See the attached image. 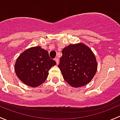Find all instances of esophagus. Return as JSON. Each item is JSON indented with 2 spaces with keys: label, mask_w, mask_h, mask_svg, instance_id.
Masks as SVG:
<instances>
[{
  "label": "esophagus",
  "mask_w": 120,
  "mask_h": 120,
  "mask_svg": "<svg viewBox=\"0 0 120 120\" xmlns=\"http://www.w3.org/2000/svg\"><path fill=\"white\" fill-rule=\"evenodd\" d=\"M54 60H55V62H56V64H58V63H59V59L58 58H55L54 59Z\"/></svg>",
  "instance_id": "obj_1"
}]
</instances>
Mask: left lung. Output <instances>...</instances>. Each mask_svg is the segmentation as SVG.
I'll return each mask as SVG.
<instances>
[{
	"label": "left lung",
	"instance_id": "1",
	"mask_svg": "<svg viewBox=\"0 0 120 120\" xmlns=\"http://www.w3.org/2000/svg\"><path fill=\"white\" fill-rule=\"evenodd\" d=\"M58 68L65 81L78 88L90 82L97 72L98 65L91 49L82 43L70 44L62 50Z\"/></svg>",
	"mask_w": 120,
	"mask_h": 120
}]
</instances>
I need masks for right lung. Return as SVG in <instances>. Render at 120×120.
<instances>
[{
  "mask_svg": "<svg viewBox=\"0 0 120 120\" xmlns=\"http://www.w3.org/2000/svg\"><path fill=\"white\" fill-rule=\"evenodd\" d=\"M55 65L47 51L36 46L26 49L19 55L14 69L18 78L25 84L37 87L46 80L49 70Z\"/></svg>",
  "mask_w": 120,
  "mask_h": 120,
  "instance_id": "add662e5",
  "label": "right lung"
}]
</instances>
